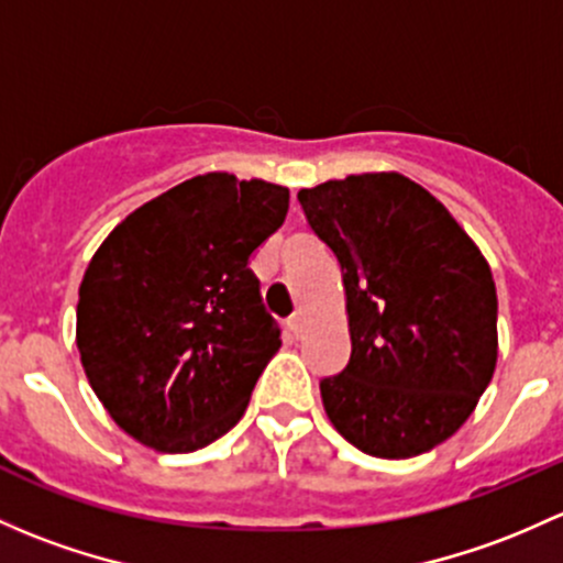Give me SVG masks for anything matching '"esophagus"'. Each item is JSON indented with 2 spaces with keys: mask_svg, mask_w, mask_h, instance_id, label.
Here are the masks:
<instances>
[{
  "mask_svg": "<svg viewBox=\"0 0 563 563\" xmlns=\"http://www.w3.org/2000/svg\"><path fill=\"white\" fill-rule=\"evenodd\" d=\"M288 329H291L294 334L299 336V334H301V329H305V312H301V310L294 312V316L288 318Z\"/></svg>",
  "mask_w": 563,
  "mask_h": 563,
  "instance_id": "esophagus-1",
  "label": "esophagus"
}]
</instances>
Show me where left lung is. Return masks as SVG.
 I'll list each match as a JSON object with an SVG mask.
<instances>
[{"instance_id":"obj_1","label":"left lung","mask_w":563,"mask_h":563,"mask_svg":"<svg viewBox=\"0 0 563 563\" xmlns=\"http://www.w3.org/2000/svg\"><path fill=\"white\" fill-rule=\"evenodd\" d=\"M342 269L351 361L323 377L329 421L358 451L410 459L472 416L496 366V286L470 234L396 173L301 188Z\"/></svg>"}]
</instances>
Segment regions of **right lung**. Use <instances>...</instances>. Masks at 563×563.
<instances>
[{
    "label": "right lung",
    "mask_w": 563,
    "mask_h": 563,
    "mask_svg": "<svg viewBox=\"0 0 563 563\" xmlns=\"http://www.w3.org/2000/svg\"><path fill=\"white\" fill-rule=\"evenodd\" d=\"M288 188L197 175L123 218L80 283L78 351L129 437L164 453L240 421L280 329L251 256L283 227Z\"/></svg>",
    "instance_id": "add662e5"
}]
</instances>
